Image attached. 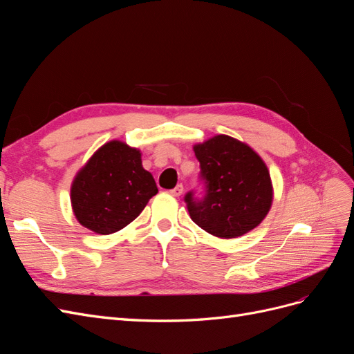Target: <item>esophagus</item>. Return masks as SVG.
Segmentation results:
<instances>
[{"mask_svg":"<svg viewBox=\"0 0 354 354\" xmlns=\"http://www.w3.org/2000/svg\"><path fill=\"white\" fill-rule=\"evenodd\" d=\"M169 194L173 195V196H176V198H178L181 194H183V186H181V185L176 186L174 189H171V190H169Z\"/></svg>","mask_w":354,"mask_h":354,"instance_id":"obj_1","label":"esophagus"}]
</instances>
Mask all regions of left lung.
<instances>
[{"label":"left lung","mask_w":354,"mask_h":354,"mask_svg":"<svg viewBox=\"0 0 354 354\" xmlns=\"http://www.w3.org/2000/svg\"><path fill=\"white\" fill-rule=\"evenodd\" d=\"M205 196H185L190 218L217 238L232 239L255 229L273 202L270 173L248 145L218 134L194 146Z\"/></svg>","instance_id":"8db88e82"}]
</instances>
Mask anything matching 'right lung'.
<instances>
[{
  "instance_id": "obj_1",
  "label": "right lung",
  "mask_w": 354,
  "mask_h": 354,
  "mask_svg": "<svg viewBox=\"0 0 354 354\" xmlns=\"http://www.w3.org/2000/svg\"><path fill=\"white\" fill-rule=\"evenodd\" d=\"M158 194L153 176L142 165V153L120 140L94 152L75 176L71 203L81 226L111 234L128 226Z\"/></svg>"
}]
</instances>
